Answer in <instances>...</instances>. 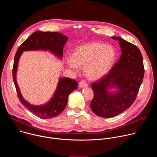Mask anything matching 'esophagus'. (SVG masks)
Returning <instances> with one entry per match:
<instances>
[{"instance_id": "34e87169", "label": "esophagus", "mask_w": 157, "mask_h": 157, "mask_svg": "<svg viewBox=\"0 0 157 157\" xmlns=\"http://www.w3.org/2000/svg\"><path fill=\"white\" fill-rule=\"evenodd\" d=\"M87 84L84 80H81L79 83V87H87Z\"/></svg>"}]
</instances>
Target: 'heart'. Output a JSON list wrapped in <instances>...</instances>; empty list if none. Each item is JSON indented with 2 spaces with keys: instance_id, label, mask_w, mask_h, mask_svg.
Instances as JSON below:
<instances>
[{
  "instance_id": "b5f03b06",
  "label": "heart",
  "mask_w": 157,
  "mask_h": 157,
  "mask_svg": "<svg viewBox=\"0 0 157 157\" xmlns=\"http://www.w3.org/2000/svg\"><path fill=\"white\" fill-rule=\"evenodd\" d=\"M116 58L114 48L108 44L91 43L77 48L74 56H70L68 64L72 70L78 71L84 68L87 78L97 80L103 77L109 70Z\"/></svg>"
}]
</instances>
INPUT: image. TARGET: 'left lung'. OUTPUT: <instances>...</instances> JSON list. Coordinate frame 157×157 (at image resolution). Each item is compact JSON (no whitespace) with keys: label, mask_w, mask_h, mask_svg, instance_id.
Returning a JSON list of instances; mask_svg holds the SVG:
<instances>
[{"label":"left lung","mask_w":157,"mask_h":157,"mask_svg":"<svg viewBox=\"0 0 157 157\" xmlns=\"http://www.w3.org/2000/svg\"><path fill=\"white\" fill-rule=\"evenodd\" d=\"M121 55L109 73L94 82L91 87L94 98L90 107L93 113L101 117L119 115L135 101L144 76L143 57L139 48L118 36ZM115 87L117 91H108Z\"/></svg>","instance_id":"obj_1"}]
</instances>
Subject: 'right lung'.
Returning <instances> with one entry per match:
<instances>
[{
  "label": "right lung",
  "mask_w": 157,
  "mask_h": 157,
  "mask_svg": "<svg viewBox=\"0 0 157 157\" xmlns=\"http://www.w3.org/2000/svg\"><path fill=\"white\" fill-rule=\"evenodd\" d=\"M68 37L58 32L37 31L32 33L18 47L14 57L12 70L13 80L18 98L26 108L41 119H52L58 116L65 109L70 94L78 87L77 82L69 78H59L57 88L52 98L46 104L35 105L30 104L22 97L16 79V73L20 56L24 51H50L62 58L63 50Z\"/></svg>",
  "instance_id": "add662e5"
}]
</instances>
